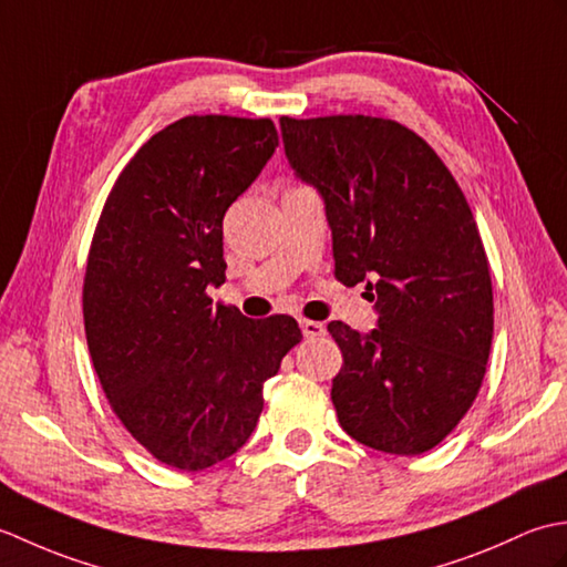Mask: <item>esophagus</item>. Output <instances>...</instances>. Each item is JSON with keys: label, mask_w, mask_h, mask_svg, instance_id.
I'll use <instances>...</instances> for the list:
<instances>
[{"label": "esophagus", "mask_w": 567, "mask_h": 567, "mask_svg": "<svg viewBox=\"0 0 567 567\" xmlns=\"http://www.w3.org/2000/svg\"><path fill=\"white\" fill-rule=\"evenodd\" d=\"M299 327H302L305 339H319V336L327 333V327H323L321 321H311V319H302L299 321Z\"/></svg>", "instance_id": "34e87169"}]
</instances>
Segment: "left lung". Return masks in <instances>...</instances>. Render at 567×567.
<instances>
[{
	"instance_id": "left-lung-1",
	"label": "left lung",
	"mask_w": 567,
	"mask_h": 567,
	"mask_svg": "<svg viewBox=\"0 0 567 567\" xmlns=\"http://www.w3.org/2000/svg\"><path fill=\"white\" fill-rule=\"evenodd\" d=\"M295 175L315 187L336 280L375 302L378 329L331 321L343 365L331 400L348 436L382 453L439 445L485 378L495 307L465 195L429 143L390 118H280Z\"/></svg>"
}]
</instances>
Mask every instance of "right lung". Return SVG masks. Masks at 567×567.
<instances>
[{"label":"right lung","mask_w":567,"mask_h":567,"mask_svg":"<svg viewBox=\"0 0 567 567\" xmlns=\"http://www.w3.org/2000/svg\"><path fill=\"white\" fill-rule=\"evenodd\" d=\"M270 118L185 116L143 143L94 228L82 287L92 365L114 414L161 463L212 467L248 441L262 384L302 341L292 317L212 302L224 214L272 158Z\"/></svg>","instance_id":"right-lung-1"}]
</instances>
